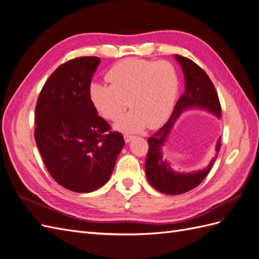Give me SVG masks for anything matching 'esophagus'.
Returning <instances> with one entry per match:
<instances>
[{"mask_svg":"<svg viewBox=\"0 0 259 259\" xmlns=\"http://www.w3.org/2000/svg\"><path fill=\"white\" fill-rule=\"evenodd\" d=\"M133 138H134V136L128 135V134H125V135H124V140H125V143H130Z\"/></svg>","mask_w":259,"mask_h":259,"instance_id":"esophagus-1","label":"esophagus"}]
</instances>
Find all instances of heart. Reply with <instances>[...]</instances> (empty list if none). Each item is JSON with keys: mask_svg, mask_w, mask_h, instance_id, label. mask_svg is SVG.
<instances>
[{"mask_svg": "<svg viewBox=\"0 0 259 259\" xmlns=\"http://www.w3.org/2000/svg\"><path fill=\"white\" fill-rule=\"evenodd\" d=\"M107 86L93 82L89 98L95 110L107 120L115 121L122 132L135 133L146 125L159 127L173 110L178 94L175 67L165 60L126 58L114 64L106 73Z\"/></svg>", "mask_w": 259, "mask_h": 259, "instance_id": "b5f03b06", "label": "heart"}]
</instances>
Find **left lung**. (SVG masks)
<instances>
[{
    "label": "left lung",
    "instance_id": "obj_1",
    "mask_svg": "<svg viewBox=\"0 0 259 259\" xmlns=\"http://www.w3.org/2000/svg\"><path fill=\"white\" fill-rule=\"evenodd\" d=\"M175 58L182 66L185 73L186 91L177 100L174 111L168 121L151 137H149V150L145 163L146 175L150 185L158 191L171 195L185 193L199 186L208 174L213 164L211 162L204 170L187 174L176 173L168 166L166 160H163L161 148L175 120L185 109L191 107L204 108L217 116L222 115V106L219 103L216 89L204 70L194 61L182 55H175ZM219 150H221V143L218 142L216 147L217 153Z\"/></svg>",
    "mask_w": 259,
    "mask_h": 259
}]
</instances>
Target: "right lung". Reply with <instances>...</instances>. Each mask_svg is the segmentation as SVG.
Returning <instances> with one entry per match:
<instances>
[{
	"label": "right lung",
	"mask_w": 259,
	"mask_h": 259,
	"mask_svg": "<svg viewBox=\"0 0 259 259\" xmlns=\"http://www.w3.org/2000/svg\"><path fill=\"white\" fill-rule=\"evenodd\" d=\"M100 59L77 57L60 65L46 80L35 106L34 138L56 183L86 193L110 178L123 135L99 116L89 86Z\"/></svg>",
	"instance_id": "add662e5"
}]
</instances>
